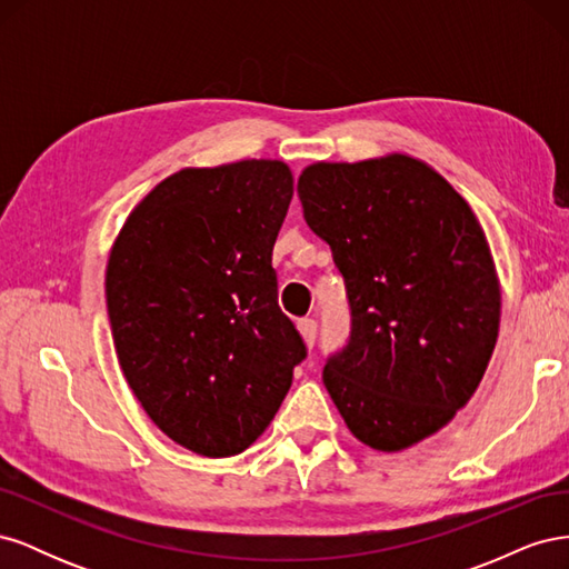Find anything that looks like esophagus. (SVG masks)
<instances>
[{"label":"esophagus","instance_id":"obj_1","mask_svg":"<svg viewBox=\"0 0 569 569\" xmlns=\"http://www.w3.org/2000/svg\"><path fill=\"white\" fill-rule=\"evenodd\" d=\"M297 330H299V335H301V339H303L306 347H313V341H316V330H318L316 320H311V318H303V320H299Z\"/></svg>","mask_w":569,"mask_h":569}]
</instances>
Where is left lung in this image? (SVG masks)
I'll return each instance as SVG.
<instances>
[{
  "instance_id": "left-lung-1",
  "label": "left lung",
  "mask_w": 569,
  "mask_h": 569,
  "mask_svg": "<svg viewBox=\"0 0 569 569\" xmlns=\"http://www.w3.org/2000/svg\"><path fill=\"white\" fill-rule=\"evenodd\" d=\"M297 192L353 320L322 382L358 441L410 449L456 418L491 360L501 287L487 234L449 180L401 151L316 161Z\"/></svg>"
}]
</instances>
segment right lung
Wrapping results in <instances>:
<instances>
[{
  "label": "right lung",
  "instance_id": "add662e5",
  "mask_svg": "<svg viewBox=\"0 0 569 569\" xmlns=\"http://www.w3.org/2000/svg\"><path fill=\"white\" fill-rule=\"evenodd\" d=\"M284 161L182 168L134 206L107 263L118 366L161 432L206 458L266 432L306 347L278 306Z\"/></svg>",
  "mask_w": 569,
  "mask_h": 569
}]
</instances>
